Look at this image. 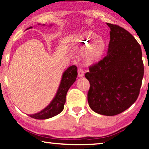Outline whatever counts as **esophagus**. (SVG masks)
I'll use <instances>...</instances> for the list:
<instances>
[{"label":"esophagus","instance_id":"1","mask_svg":"<svg viewBox=\"0 0 149 149\" xmlns=\"http://www.w3.org/2000/svg\"><path fill=\"white\" fill-rule=\"evenodd\" d=\"M84 75V70L82 68H79L78 69V76L79 77H81Z\"/></svg>","mask_w":149,"mask_h":149}]
</instances>
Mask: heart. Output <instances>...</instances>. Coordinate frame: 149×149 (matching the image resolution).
<instances>
[{
	"label": "heart",
	"instance_id": "heart-1",
	"mask_svg": "<svg viewBox=\"0 0 149 149\" xmlns=\"http://www.w3.org/2000/svg\"><path fill=\"white\" fill-rule=\"evenodd\" d=\"M98 37H99V35L96 34L95 33L91 31H88L81 35L78 40L79 51L87 49L84 57L85 62L88 64H93V62L97 61L102 56L104 52L105 45L102 40L99 39L93 44L92 43Z\"/></svg>",
	"mask_w": 149,
	"mask_h": 149
}]
</instances>
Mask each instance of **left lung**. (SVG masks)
<instances>
[{
	"instance_id": "obj_1",
	"label": "left lung",
	"mask_w": 149,
	"mask_h": 149,
	"mask_svg": "<svg viewBox=\"0 0 149 149\" xmlns=\"http://www.w3.org/2000/svg\"><path fill=\"white\" fill-rule=\"evenodd\" d=\"M110 28L106 56L89 67L87 100L99 114L115 116L130 108L139 95L144 75L140 45L127 30L107 23Z\"/></svg>"
}]
</instances>
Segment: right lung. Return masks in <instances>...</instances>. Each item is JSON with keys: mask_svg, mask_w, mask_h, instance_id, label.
<instances>
[{"mask_svg": "<svg viewBox=\"0 0 149 149\" xmlns=\"http://www.w3.org/2000/svg\"><path fill=\"white\" fill-rule=\"evenodd\" d=\"M38 25L41 24H39ZM42 26H44L45 25L42 24ZM51 26L52 25H50V26ZM31 28L32 27H29L27 30ZM77 68L75 65H71L65 70L62 74L58 89L52 101L47 107L40 111L39 112L30 114L29 115V116L34 119L45 120L54 117L60 114L64 109L68 91L76 80L77 75Z\"/></svg>", "mask_w": 149, "mask_h": 149, "instance_id": "obj_1", "label": "right lung"}]
</instances>
